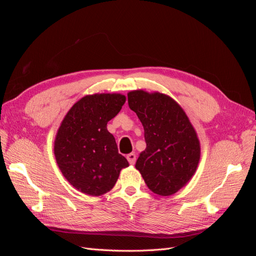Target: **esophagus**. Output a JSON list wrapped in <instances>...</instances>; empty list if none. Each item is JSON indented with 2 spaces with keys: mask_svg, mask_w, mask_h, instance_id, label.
<instances>
[{
  "mask_svg": "<svg viewBox=\"0 0 256 256\" xmlns=\"http://www.w3.org/2000/svg\"><path fill=\"white\" fill-rule=\"evenodd\" d=\"M127 160H128V162H129L130 164H136V154L131 152V154H127Z\"/></svg>",
  "mask_w": 256,
  "mask_h": 256,
  "instance_id": "34e87169",
  "label": "esophagus"
}]
</instances>
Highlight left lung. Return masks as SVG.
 <instances>
[{"label": "left lung", "instance_id": "1", "mask_svg": "<svg viewBox=\"0 0 256 256\" xmlns=\"http://www.w3.org/2000/svg\"><path fill=\"white\" fill-rule=\"evenodd\" d=\"M128 104L142 122L146 142L136 168L154 193L172 196L196 171L200 147L196 130L182 106L164 94L129 92Z\"/></svg>", "mask_w": 256, "mask_h": 256}]
</instances>
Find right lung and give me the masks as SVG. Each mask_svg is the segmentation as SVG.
Here are the masks:
<instances>
[{
  "label": "right lung",
  "mask_w": 256,
  "mask_h": 256,
  "mask_svg": "<svg viewBox=\"0 0 256 256\" xmlns=\"http://www.w3.org/2000/svg\"><path fill=\"white\" fill-rule=\"evenodd\" d=\"M125 102L120 94L85 96L72 106L58 130L56 164L66 180L85 194L98 196L110 191L120 170L129 166L106 129Z\"/></svg>",
  "instance_id": "add662e5"
}]
</instances>
